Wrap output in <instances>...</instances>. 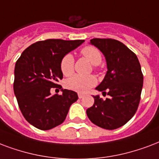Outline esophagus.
<instances>
[{"label":"esophagus","instance_id":"obj_1","mask_svg":"<svg viewBox=\"0 0 159 159\" xmlns=\"http://www.w3.org/2000/svg\"><path fill=\"white\" fill-rule=\"evenodd\" d=\"M84 94H83V93H78V98H83V97H84Z\"/></svg>","mask_w":159,"mask_h":159}]
</instances>
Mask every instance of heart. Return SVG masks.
I'll use <instances>...</instances> for the list:
<instances>
[{
    "label": "heart",
    "instance_id": "heart-1",
    "mask_svg": "<svg viewBox=\"0 0 159 159\" xmlns=\"http://www.w3.org/2000/svg\"><path fill=\"white\" fill-rule=\"evenodd\" d=\"M81 54L86 59H88L93 65V68L98 71V64L102 61L101 52L93 46H87L81 50ZM60 69L61 73L64 76H71L74 71V58L73 56L67 53L61 58L60 62ZM97 84V79L93 75L88 76H80L74 75L69 77L64 82V85L67 89L75 91L77 93H86L90 88L94 87Z\"/></svg>",
    "mask_w": 159,
    "mask_h": 159
}]
</instances>
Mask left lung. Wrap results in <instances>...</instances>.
<instances>
[{
	"mask_svg": "<svg viewBox=\"0 0 159 159\" xmlns=\"http://www.w3.org/2000/svg\"><path fill=\"white\" fill-rule=\"evenodd\" d=\"M90 42L103 53L107 66L103 81L96 89L109 98L102 100L93 96L94 104L88 108L87 115L95 125L113 130L126 124L136 113L143 75L136 54L121 42L93 38Z\"/></svg>",
	"mask_w": 159,
	"mask_h": 159,
	"instance_id": "obj_1",
	"label": "left lung"
}]
</instances>
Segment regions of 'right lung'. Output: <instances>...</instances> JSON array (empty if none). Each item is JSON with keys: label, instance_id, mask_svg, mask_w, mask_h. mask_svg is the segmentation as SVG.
I'll return each mask as SVG.
<instances>
[{"label": "right lung", "instance_id": "add662e5", "mask_svg": "<svg viewBox=\"0 0 159 159\" xmlns=\"http://www.w3.org/2000/svg\"><path fill=\"white\" fill-rule=\"evenodd\" d=\"M83 40L47 39L24 50L15 66L14 93L23 117L35 128L49 130L60 125L69 108L78 99L74 91L62 89V95H52L63 75L60 62L63 56L83 43Z\"/></svg>", "mask_w": 159, "mask_h": 159}]
</instances>
